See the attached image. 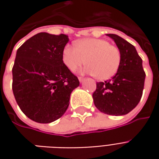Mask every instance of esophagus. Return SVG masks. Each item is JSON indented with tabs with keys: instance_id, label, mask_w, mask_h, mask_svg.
<instances>
[{
	"instance_id": "34e87169",
	"label": "esophagus",
	"mask_w": 159,
	"mask_h": 159,
	"mask_svg": "<svg viewBox=\"0 0 159 159\" xmlns=\"http://www.w3.org/2000/svg\"><path fill=\"white\" fill-rule=\"evenodd\" d=\"M78 79H79L80 83H83V82H84L85 78H84V77H82V76H79V77H78Z\"/></svg>"
}]
</instances>
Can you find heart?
<instances>
[{
	"label": "heart",
	"mask_w": 159,
	"mask_h": 159,
	"mask_svg": "<svg viewBox=\"0 0 159 159\" xmlns=\"http://www.w3.org/2000/svg\"><path fill=\"white\" fill-rule=\"evenodd\" d=\"M76 48L66 45L62 52L64 64L71 71L88 64L84 71L98 80H108L116 75L121 63V52L116 46L104 39L85 38L76 42Z\"/></svg>",
	"instance_id": "heart-1"
}]
</instances>
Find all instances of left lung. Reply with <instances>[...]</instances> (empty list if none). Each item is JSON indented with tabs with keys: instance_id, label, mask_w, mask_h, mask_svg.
Segmentation results:
<instances>
[{
	"instance_id": "8db88e82",
	"label": "left lung",
	"mask_w": 159,
	"mask_h": 159,
	"mask_svg": "<svg viewBox=\"0 0 159 159\" xmlns=\"http://www.w3.org/2000/svg\"><path fill=\"white\" fill-rule=\"evenodd\" d=\"M107 36L114 40L120 50L121 63L111 79L96 83L93 103L103 113L122 116L131 111L140 102L146 73L142 59L132 44L115 34Z\"/></svg>"
}]
</instances>
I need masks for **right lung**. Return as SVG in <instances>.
<instances>
[{"instance_id":"1","label":"right lung","mask_w":159,"mask_h":159,"mask_svg":"<svg viewBox=\"0 0 159 159\" xmlns=\"http://www.w3.org/2000/svg\"><path fill=\"white\" fill-rule=\"evenodd\" d=\"M66 35L41 32L18 49L12 67V92L25 116L40 123L59 119L69 107L79 80L64 64Z\"/></svg>"}]
</instances>
